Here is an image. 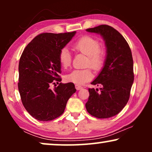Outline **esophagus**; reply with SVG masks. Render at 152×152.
Here are the masks:
<instances>
[{"label":"esophagus","instance_id":"34e87169","mask_svg":"<svg viewBox=\"0 0 152 152\" xmlns=\"http://www.w3.org/2000/svg\"><path fill=\"white\" fill-rule=\"evenodd\" d=\"M75 88L78 91V90H80V89H82V86H81L80 85H79V84H75Z\"/></svg>","mask_w":152,"mask_h":152}]
</instances>
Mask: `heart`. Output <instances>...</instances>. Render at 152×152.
Here are the masks:
<instances>
[{
	"label": "heart",
	"mask_w": 152,
	"mask_h": 152,
	"mask_svg": "<svg viewBox=\"0 0 152 152\" xmlns=\"http://www.w3.org/2000/svg\"><path fill=\"white\" fill-rule=\"evenodd\" d=\"M99 47L100 43L99 41L90 36L81 37L72 45L75 50L88 56L86 66H91L95 70H100L104 63V53ZM58 59L61 67L64 68L69 67L71 64L72 57L68 48H63L60 50ZM93 77L92 70L90 68H86L83 70H72L66 75L65 79L68 82L76 84H84L91 80Z\"/></svg>",
	"instance_id": "b5f03b06"
}]
</instances>
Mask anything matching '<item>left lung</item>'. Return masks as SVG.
Masks as SVG:
<instances>
[{
	"mask_svg": "<svg viewBox=\"0 0 152 152\" xmlns=\"http://www.w3.org/2000/svg\"><path fill=\"white\" fill-rule=\"evenodd\" d=\"M100 34L105 42L107 55L104 64L91 84L98 88H88L86 109L97 118H109L123 109L129 99L134 83V61L129 45L120 33L107 25L86 29Z\"/></svg>",
	"mask_w": 152,
	"mask_h": 152,
	"instance_id": "left-lung-1",
	"label": "left lung"
}]
</instances>
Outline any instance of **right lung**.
<instances>
[{"label":"right lung","instance_id":"right-lung-1","mask_svg":"<svg viewBox=\"0 0 152 152\" xmlns=\"http://www.w3.org/2000/svg\"><path fill=\"white\" fill-rule=\"evenodd\" d=\"M76 32L42 33L24 49L18 64V87L26 111L40 121H50L61 115L68 99L75 93L73 83H59L54 90L49 88L61 82L58 55Z\"/></svg>","mask_w":152,"mask_h":152}]
</instances>
